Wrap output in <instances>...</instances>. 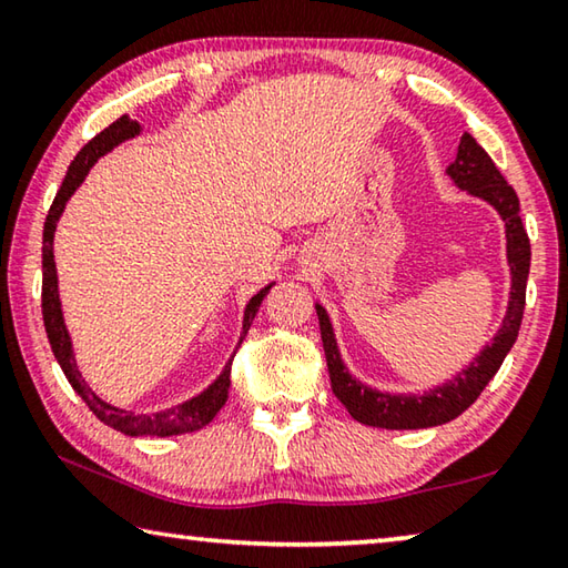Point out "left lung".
<instances>
[{
  "label": "left lung",
  "mask_w": 568,
  "mask_h": 568,
  "mask_svg": "<svg viewBox=\"0 0 568 568\" xmlns=\"http://www.w3.org/2000/svg\"><path fill=\"white\" fill-rule=\"evenodd\" d=\"M448 175L456 180L458 187L468 190L470 195H478L491 203L498 215L506 223V240H508V263H511V301H508V313L496 333L494 343L478 355V358L468 365L446 386H440L423 396H390V393H378L363 383L355 381L338 355V345H335V335L331 328L328 313L321 305H315L321 321V338L325 361H328L331 373V388L345 408H348L355 420L365 423V426L376 428H428L440 426V423L454 420L460 416L470 403H474L486 383L496 376L501 368L506 353L511 351L516 343L518 328H521L524 305H526V277L528 265H531V243H528L526 227L518 215V197L514 187L508 185L506 178L498 172L494 160L488 152L478 145V142L466 132L460 138L458 155L448 165Z\"/></svg>",
  "instance_id": "left-lung-1"
}]
</instances>
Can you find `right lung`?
<instances>
[{"label":"right lung","instance_id":"obj_1","mask_svg":"<svg viewBox=\"0 0 568 568\" xmlns=\"http://www.w3.org/2000/svg\"><path fill=\"white\" fill-rule=\"evenodd\" d=\"M138 132H140V124L132 122L128 114H122V118L114 120L110 128H104L100 134H94L88 145L77 152V158L72 160L70 170H67V175L62 180V187L57 190L54 203L50 207V213H47L44 233H42V318H44L47 338H50V345H52V353H54L57 363H60V368L64 371L67 381H70V386L77 393H80V398L88 403L90 410L104 423V426H110V428L120 430V434H128V436L192 434V430H200L203 426H207V423L217 416V410L225 406L227 388H230V365H233V361L225 365L223 376H220L213 383V386L200 393L197 398L182 403V406L160 410V413H150V416H138V413H132V410L114 408V406H110V403H104L102 398L94 396L92 388L82 381V373L77 371L70 335H67L64 321H62L60 295H57V271H54L52 243H54L57 220H60V215H62L64 203L72 197V192L80 187V182L84 180V175H88L90 168L104 155V152H110L114 145H120V142L134 138ZM267 291H271V285L263 287V291L247 303L245 323H243V338L247 335L250 323H253L257 307H261ZM243 338H240V343H243Z\"/></svg>","mask_w":568,"mask_h":568}]
</instances>
